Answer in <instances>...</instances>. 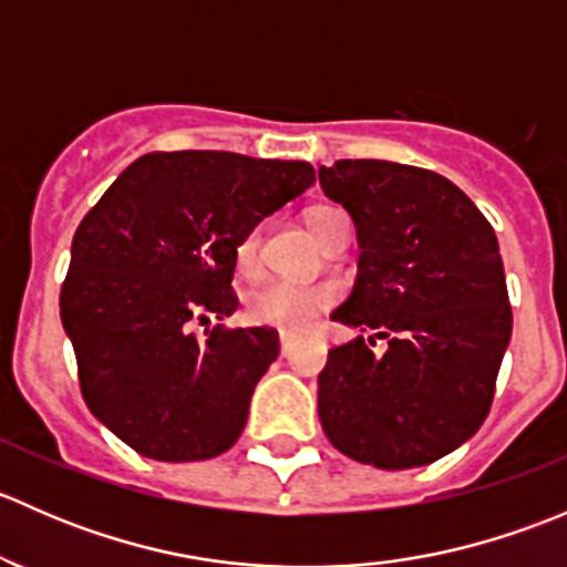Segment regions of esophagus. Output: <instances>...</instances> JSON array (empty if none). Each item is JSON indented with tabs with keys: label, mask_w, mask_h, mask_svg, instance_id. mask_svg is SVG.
<instances>
[{
	"label": "esophagus",
	"mask_w": 567,
	"mask_h": 567,
	"mask_svg": "<svg viewBox=\"0 0 567 567\" xmlns=\"http://www.w3.org/2000/svg\"><path fill=\"white\" fill-rule=\"evenodd\" d=\"M293 346H296V340H293V334H279V353H282V357H288L290 351H293Z\"/></svg>",
	"instance_id": "1"
}]
</instances>
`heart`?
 I'll return each mask as SVG.
<instances>
[{
    "label": "heart",
    "instance_id": "1",
    "mask_svg": "<svg viewBox=\"0 0 567 567\" xmlns=\"http://www.w3.org/2000/svg\"><path fill=\"white\" fill-rule=\"evenodd\" d=\"M342 210L334 205H316L307 214V225H310L312 236L323 238L329 225L334 219H342ZM262 230L260 225L249 227L241 236L236 247V262L241 271H251L257 262V251H260ZM331 305V290L323 285H296L288 279H268V282L257 285L247 296V316L260 326H274V329L285 331H301L316 320L318 312H323Z\"/></svg>",
    "mask_w": 567,
    "mask_h": 567
}]
</instances>
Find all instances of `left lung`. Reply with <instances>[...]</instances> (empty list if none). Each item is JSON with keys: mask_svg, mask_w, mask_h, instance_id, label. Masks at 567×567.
Listing matches in <instances>:
<instances>
[{"mask_svg": "<svg viewBox=\"0 0 567 567\" xmlns=\"http://www.w3.org/2000/svg\"><path fill=\"white\" fill-rule=\"evenodd\" d=\"M320 186L353 216L359 277L331 318L364 337L329 351L318 414L348 458L411 468L444 458L488 416L511 342L499 244L447 177L409 164L346 158Z\"/></svg>", "mask_w": 567, "mask_h": 567, "instance_id": "1", "label": "left lung"}]
</instances>
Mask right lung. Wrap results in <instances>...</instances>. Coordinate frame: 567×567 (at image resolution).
Listing matches in <instances>:
<instances>
[{"instance_id":"1","label":"right lung","mask_w":567,"mask_h":567,"mask_svg":"<svg viewBox=\"0 0 567 567\" xmlns=\"http://www.w3.org/2000/svg\"><path fill=\"white\" fill-rule=\"evenodd\" d=\"M316 181L307 162L225 151L147 153L76 227L60 316L87 409L153 461H205L238 442L277 331L205 329L225 318L236 247ZM208 320V318H205Z\"/></svg>"}]
</instances>
